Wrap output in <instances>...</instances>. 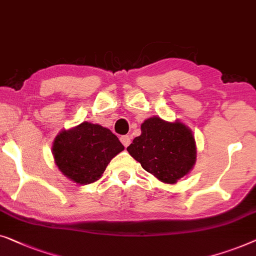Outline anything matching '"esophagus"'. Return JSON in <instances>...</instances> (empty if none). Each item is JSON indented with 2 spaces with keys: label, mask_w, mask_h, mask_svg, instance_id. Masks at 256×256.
Segmentation results:
<instances>
[{
  "label": "esophagus",
  "mask_w": 256,
  "mask_h": 256,
  "mask_svg": "<svg viewBox=\"0 0 256 256\" xmlns=\"http://www.w3.org/2000/svg\"><path fill=\"white\" fill-rule=\"evenodd\" d=\"M120 142L125 147H128L130 145V142H131V136H120Z\"/></svg>",
  "instance_id": "obj_1"
}]
</instances>
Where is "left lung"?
<instances>
[{
    "instance_id": "obj_1",
    "label": "left lung",
    "mask_w": 256,
    "mask_h": 256,
    "mask_svg": "<svg viewBox=\"0 0 256 256\" xmlns=\"http://www.w3.org/2000/svg\"><path fill=\"white\" fill-rule=\"evenodd\" d=\"M130 156L161 182L176 183L196 162V142L192 130L181 122L150 117L142 124V134L128 147Z\"/></svg>"
}]
</instances>
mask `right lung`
Wrapping results in <instances>:
<instances>
[{
    "label": "right lung",
    "mask_w": 256,
    "mask_h": 256,
    "mask_svg": "<svg viewBox=\"0 0 256 256\" xmlns=\"http://www.w3.org/2000/svg\"><path fill=\"white\" fill-rule=\"evenodd\" d=\"M123 150L124 146L109 128L89 122L61 131L52 146L58 168L78 184L97 181L111 159Z\"/></svg>",
    "instance_id": "obj_1"
}]
</instances>
